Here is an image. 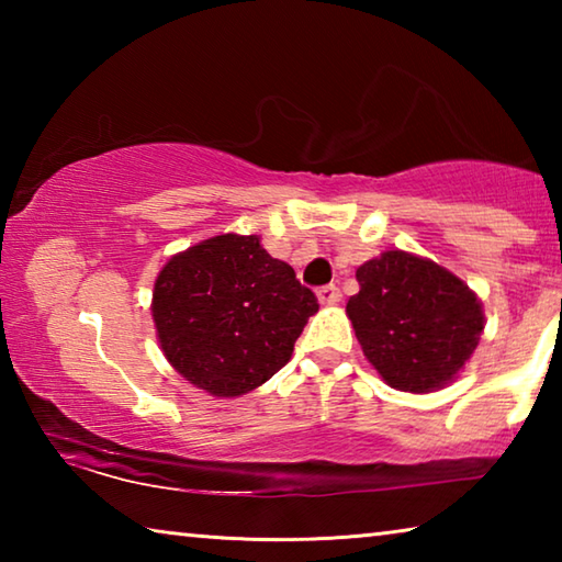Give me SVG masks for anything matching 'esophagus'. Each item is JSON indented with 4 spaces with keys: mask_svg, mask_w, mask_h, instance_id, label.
Wrapping results in <instances>:
<instances>
[{
    "mask_svg": "<svg viewBox=\"0 0 562 562\" xmlns=\"http://www.w3.org/2000/svg\"><path fill=\"white\" fill-rule=\"evenodd\" d=\"M317 300L322 304H337L341 300V292L339 288H335V284H325V288L317 290Z\"/></svg>",
    "mask_w": 562,
    "mask_h": 562,
    "instance_id": "esophagus-1",
    "label": "esophagus"
}]
</instances>
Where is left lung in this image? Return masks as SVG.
I'll return each instance as SVG.
<instances>
[{"instance_id": "obj_1", "label": "left lung", "mask_w": 562, "mask_h": 562, "mask_svg": "<svg viewBox=\"0 0 562 562\" xmlns=\"http://www.w3.org/2000/svg\"><path fill=\"white\" fill-rule=\"evenodd\" d=\"M347 317L369 364L408 394H429L459 376L486 327L469 284L429 258L384 250L357 270Z\"/></svg>"}]
</instances>
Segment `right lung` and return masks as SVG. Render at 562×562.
I'll return each instance as SVG.
<instances>
[{"mask_svg": "<svg viewBox=\"0 0 562 562\" xmlns=\"http://www.w3.org/2000/svg\"><path fill=\"white\" fill-rule=\"evenodd\" d=\"M319 310L260 235L225 233L176 252L154 282L160 351L176 372L217 398L243 396L288 364Z\"/></svg>", "mask_w": 562, "mask_h": 562, "instance_id": "obj_1", "label": "right lung"}]
</instances>
